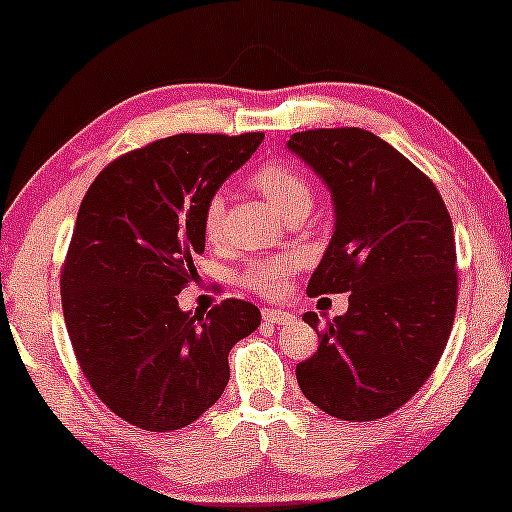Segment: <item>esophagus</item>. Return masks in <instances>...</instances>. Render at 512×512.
I'll return each instance as SVG.
<instances>
[{
	"mask_svg": "<svg viewBox=\"0 0 512 512\" xmlns=\"http://www.w3.org/2000/svg\"><path fill=\"white\" fill-rule=\"evenodd\" d=\"M262 319L269 324H288L293 319V315H288V312H281V310H262Z\"/></svg>",
	"mask_w": 512,
	"mask_h": 512,
	"instance_id": "34e87169",
	"label": "esophagus"
}]
</instances>
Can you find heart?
I'll return each instance as SVG.
<instances>
[{"mask_svg":"<svg viewBox=\"0 0 512 512\" xmlns=\"http://www.w3.org/2000/svg\"><path fill=\"white\" fill-rule=\"evenodd\" d=\"M250 186L267 197L269 205L286 219L305 217L315 202V186L305 171L291 162L262 164L250 174ZM224 212V197L219 193L209 195L200 212V229L207 240H217L221 236ZM293 267L295 262L291 257H262V260L248 262V267L240 274V281L264 298H279L286 291Z\"/></svg>","mask_w":512,"mask_h":512,"instance_id":"obj_1","label":"heart"}]
</instances>
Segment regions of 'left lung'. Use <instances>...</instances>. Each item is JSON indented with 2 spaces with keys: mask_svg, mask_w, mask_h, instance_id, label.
Instances as JSON below:
<instances>
[{
  "mask_svg": "<svg viewBox=\"0 0 512 512\" xmlns=\"http://www.w3.org/2000/svg\"><path fill=\"white\" fill-rule=\"evenodd\" d=\"M288 150L329 186L336 231L307 295L350 293L348 312L319 326L298 362L300 391L326 415L372 422L432 377L458 305L451 214L432 178L362 128L293 133Z\"/></svg>",
  "mask_w": 512,
  "mask_h": 512,
  "instance_id": "1",
  "label": "left lung"
}]
</instances>
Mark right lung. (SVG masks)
Listing matches in <instances>:
<instances>
[{
	"mask_svg": "<svg viewBox=\"0 0 512 512\" xmlns=\"http://www.w3.org/2000/svg\"><path fill=\"white\" fill-rule=\"evenodd\" d=\"M262 133H181L116 157L80 202L61 267V307L83 377L145 432L188 427L229 384V350L260 310L229 298L190 315L176 295L205 252L200 212Z\"/></svg>",
	"mask_w": 512,
	"mask_h": 512,
	"instance_id": "1",
	"label": "right lung"
}]
</instances>
